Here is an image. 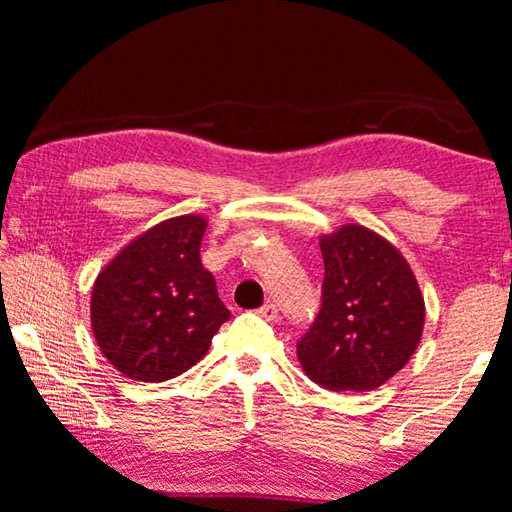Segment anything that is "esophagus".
Returning a JSON list of instances; mask_svg holds the SVG:
<instances>
[{
	"mask_svg": "<svg viewBox=\"0 0 512 512\" xmlns=\"http://www.w3.org/2000/svg\"><path fill=\"white\" fill-rule=\"evenodd\" d=\"M258 317H263L265 321H277V319H279V310H277V305H272V303L263 305L261 310H258Z\"/></svg>",
	"mask_w": 512,
	"mask_h": 512,
	"instance_id": "1",
	"label": "esophagus"
}]
</instances>
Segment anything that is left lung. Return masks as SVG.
<instances>
[{"instance_id": "left-lung-1", "label": "left lung", "mask_w": 512, "mask_h": 512, "mask_svg": "<svg viewBox=\"0 0 512 512\" xmlns=\"http://www.w3.org/2000/svg\"><path fill=\"white\" fill-rule=\"evenodd\" d=\"M321 310L298 342L305 375L331 391H373L415 354L424 293L405 256L375 230L345 223L319 237Z\"/></svg>"}]
</instances>
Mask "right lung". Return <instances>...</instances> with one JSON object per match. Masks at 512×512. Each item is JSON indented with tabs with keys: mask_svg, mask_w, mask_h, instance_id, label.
<instances>
[{
	"mask_svg": "<svg viewBox=\"0 0 512 512\" xmlns=\"http://www.w3.org/2000/svg\"><path fill=\"white\" fill-rule=\"evenodd\" d=\"M207 219L160 221L104 265L90 293V326L100 352L123 377L172 380L209 352L230 312L200 261Z\"/></svg>",
	"mask_w": 512,
	"mask_h": 512,
	"instance_id": "1",
	"label": "right lung"
}]
</instances>
